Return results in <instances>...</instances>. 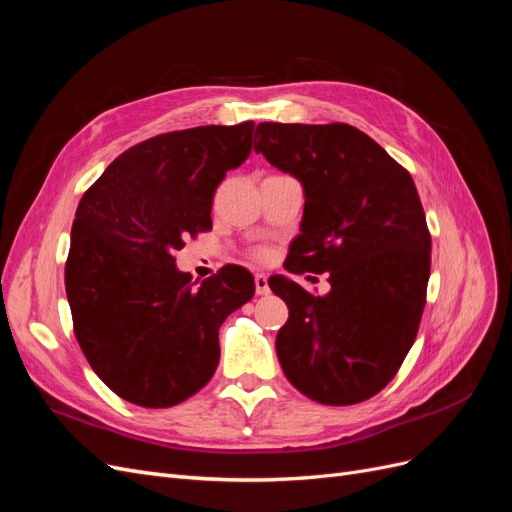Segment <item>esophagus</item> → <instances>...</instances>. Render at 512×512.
Returning a JSON list of instances; mask_svg holds the SVG:
<instances>
[{"mask_svg":"<svg viewBox=\"0 0 512 512\" xmlns=\"http://www.w3.org/2000/svg\"><path fill=\"white\" fill-rule=\"evenodd\" d=\"M254 282H256V294H260V297H265V294L271 292L265 273H256V275H254Z\"/></svg>","mask_w":512,"mask_h":512,"instance_id":"obj_1","label":"esophagus"}]
</instances>
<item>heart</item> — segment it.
Segmentation results:
<instances>
[{"label":"heart","mask_w":512,"mask_h":512,"mask_svg":"<svg viewBox=\"0 0 512 512\" xmlns=\"http://www.w3.org/2000/svg\"><path fill=\"white\" fill-rule=\"evenodd\" d=\"M252 256H254L256 260H262V258H267V252H262V250H256V252H252Z\"/></svg>","instance_id":"b5f03b06"}]
</instances>
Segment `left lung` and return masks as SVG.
<instances>
[{"label":"left lung","mask_w":512,"mask_h":512,"mask_svg":"<svg viewBox=\"0 0 512 512\" xmlns=\"http://www.w3.org/2000/svg\"><path fill=\"white\" fill-rule=\"evenodd\" d=\"M256 153L303 183L301 235L286 269L329 271L331 292L269 280L288 305L275 348L294 389L352 406L389 384L427 301L431 235L416 185L374 138L348 123H258Z\"/></svg>","instance_id":"8db88e82"}]
</instances>
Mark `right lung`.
Masks as SVG:
<instances>
[{
  "label": "right lung",
  "instance_id": "add662e5",
  "mask_svg": "<svg viewBox=\"0 0 512 512\" xmlns=\"http://www.w3.org/2000/svg\"><path fill=\"white\" fill-rule=\"evenodd\" d=\"M254 121L158 134L123 151L83 194L72 224L66 294L74 335L121 399L170 408L220 361L222 322L254 297L228 265L192 284L175 267L185 239L211 230L213 194L252 151Z\"/></svg>",
  "mask_w": 512,
  "mask_h": 512
}]
</instances>
